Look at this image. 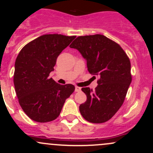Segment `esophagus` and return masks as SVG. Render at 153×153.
<instances>
[{
  "instance_id": "esophagus-1",
  "label": "esophagus",
  "mask_w": 153,
  "mask_h": 153,
  "mask_svg": "<svg viewBox=\"0 0 153 153\" xmlns=\"http://www.w3.org/2000/svg\"><path fill=\"white\" fill-rule=\"evenodd\" d=\"M75 92H79V91H81V88H80L78 87V86H75Z\"/></svg>"
}]
</instances>
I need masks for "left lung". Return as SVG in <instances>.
Masks as SVG:
<instances>
[{
  "label": "left lung",
  "instance_id": "obj_1",
  "mask_svg": "<svg viewBox=\"0 0 153 153\" xmlns=\"http://www.w3.org/2000/svg\"><path fill=\"white\" fill-rule=\"evenodd\" d=\"M86 59L88 71L99 75L93 91L82 88L87 100L79 109L88 122L100 124L113 117L122 106L131 82V63L120 45L101 34L78 36L70 45Z\"/></svg>",
  "mask_w": 153,
  "mask_h": 153
}]
</instances>
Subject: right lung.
Wrapping results in <instances>:
<instances>
[{"instance_id": "1", "label": "right lung", "mask_w": 153, "mask_h": 153, "mask_svg": "<svg viewBox=\"0 0 153 153\" xmlns=\"http://www.w3.org/2000/svg\"><path fill=\"white\" fill-rule=\"evenodd\" d=\"M75 36L45 34L24 46L17 56L13 75L19 104L28 117L37 122L59 117L65 100L74 92L72 84L60 85L50 73L57 57Z\"/></svg>"}]
</instances>
